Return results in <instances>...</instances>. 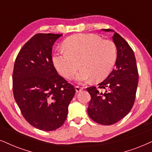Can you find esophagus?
Masks as SVG:
<instances>
[{
	"mask_svg": "<svg viewBox=\"0 0 152 152\" xmlns=\"http://www.w3.org/2000/svg\"><path fill=\"white\" fill-rule=\"evenodd\" d=\"M75 89H76V92H80V91L83 90V88H82V87H80V86H76L75 87Z\"/></svg>",
	"mask_w": 152,
	"mask_h": 152,
	"instance_id": "esophagus-1",
	"label": "esophagus"
}]
</instances>
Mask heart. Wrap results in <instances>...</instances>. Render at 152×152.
Returning <instances> with one entry per match:
<instances>
[{"label": "heart", "mask_w": 152, "mask_h": 152, "mask_svg": "<svg viewBox=\"0 0 152 152\" xmlns=\"http://www.w3.org/2000/svg\"><path fill=\"white\" fill-rule=\"evenodd\" d=\"M65 50L53 57L56 69L66 78H72L79 69L76 79L86 82L93 78L102 81L112 72L117 59V46L110 39H102L94 34H76L66 38ZM80 65H79V64Z\"/></svg>", "instance_id": "obj_1"}]
</instances>
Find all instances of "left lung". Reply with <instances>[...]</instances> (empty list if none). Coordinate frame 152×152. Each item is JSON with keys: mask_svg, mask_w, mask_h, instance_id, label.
<instances>
[{"mask_svg": "<svg viewBox=\"0 0 152 152\" xmlns=\"http://www.w3.org/2000/svg\"><path fill=\"white\" fill-rule=\"evenodd\" d=\"M113 39L117 51L115 68L97 88H87L91 96L88 108L89 117L104 125L115 124L130 112L138 83V72L132 48L117 32Z\"/></svg>", "mask_w": 152, "mask_h": 152, "instance_id": "1", "label": "left lung"}]
</instances>
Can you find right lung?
<instances>
[{
    "mask_svg": "<svg viewBox=\"0 0 152 152\" xmlns=\"http://www.w3.org/2000/svg\"><path fill=\"white\" fill-rule=\"evenodd\" d=\"M62 35L36 34L20 50L14 65L13 94L21 114L30 125L45 131L64 124L76 93L53 62L52 46Z\"/></svg>",
    "mask_w": 152,
    "mask_h": 152,
    "instance_id": "obj_1",
    "label": "right lung"
}]
</instances>
